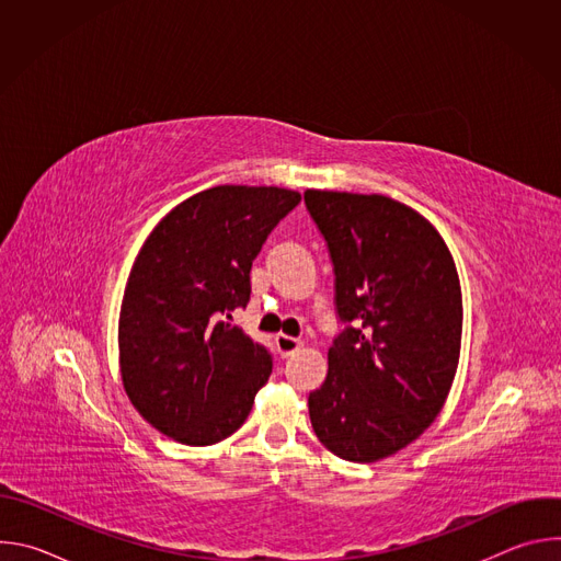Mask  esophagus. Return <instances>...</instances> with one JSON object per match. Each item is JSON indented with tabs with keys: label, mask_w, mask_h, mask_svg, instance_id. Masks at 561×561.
I'll return each mask as SVG.
<instances>
[{
	"label": "esophagus",
	"mask_w": 561,
	"mask_h": 561,
	"mask_svg": "<svg viewBox=\"0 0 561 561\" xmlns=\"http://www.w3.org/2000/svg\"><path fill=\"white\" fill-rule=\"evenodd\" d=\"M275 346H277V353H279L282 357H288V355H293L295 351H299L301 342H299L297 337H290V335H277V337H275Z\"/></svg>",
	"instance_id": "esophagus-1"
}]
</instances>
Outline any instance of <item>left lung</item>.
<instances>
[{"label":"left lung","instance_id":"8db88e82","mask_svg":"<svg viewBox=\"0 0 561 561\" xmlns=\"http://www.w3.org/2000/svg\"><path fill=\"white\" fill-rule=\"evenodd\" d=\"M344 327L308 394L314 435L348 461L383 459L439 415L461 344V293L439 232L383 195L306 191Z\"/></svg>","mask_w":561,"mask_h":561}]
</instances>
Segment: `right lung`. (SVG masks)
Masks as SVG:
<instances>
[{"mask_svg":"<svg viewBox=\"0 0 561 561\" xmlns=\"http://www.w3.org/2000/svg\"><path fill=\"white\" fill-rule=\"evenodd\" d=\"M301 195L215 186L175 206L133 264L119 312L124 388L139 415L188 446L242 426L273 370L271 351L232 324L251 268Z\"/></svg>","mask_w":561,"mask_h":561,"instance_id":"add662e5","label":"right lung"}]
</instances>
